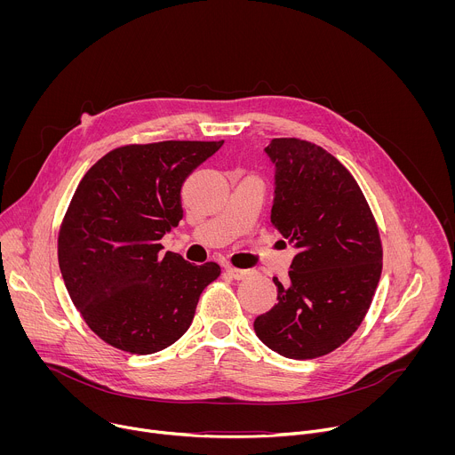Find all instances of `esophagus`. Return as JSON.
<instances>
[{"label": "esophagus", "mask_w": 455, "mask_h": 455, "mask_svg": "<svg viewBox=\"0 0 455 455\" xmlns=\"http://www.w3.org/2000/svg\"><path fill=\"white\" fill-rule=\"evenodd\" d=\"M227 272H228L230 277L235 279V281H243V279H246V277L250 275V270H241V268H234V267H228Z\"/></svg>", "instance_id": "1"}]
</instances>
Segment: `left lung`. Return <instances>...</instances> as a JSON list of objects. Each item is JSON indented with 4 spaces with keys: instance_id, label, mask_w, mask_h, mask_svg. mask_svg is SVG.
<instances>
[{
    "instance_id": "1",
    "label": "left lung",
    "mask_w": 455,
    "mask_h": 455,
    "mask_svg": "<svg viewBox=\"0 0 455 455\" xmlns=\"http://www.w3.org/2000/svg\"><path fill=\"white\" fill-rule=\"evenodd\" d=\"M275 165L272 225L299 250L277 304L253 322L272 351L318 358L340 347L362 323L379 275L381 241L353 174L326 149L299 139L265 148Z\"/></svg>"
}]
</instances>
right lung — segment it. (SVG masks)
<instances>
[{
    "label": "right lung",
    "mask_w": 455,
    "mask_h": 455,
    "mask_svg": "<svg viewBox=\"0 0 455 455\" xmlns=\"http://www.w3.org/2000/svg\"><path fill=\"white\" fill-rule=\"evenodd\" d=\"M220 142L165 140L122 146L81 180L57 239L59 268L88 328L106 344L151 355L190 326L216 263L162 253L160 239L183 218L181 185Z\"/></svg>",
    "instance_id": "obj_1"
}]
</instances>
